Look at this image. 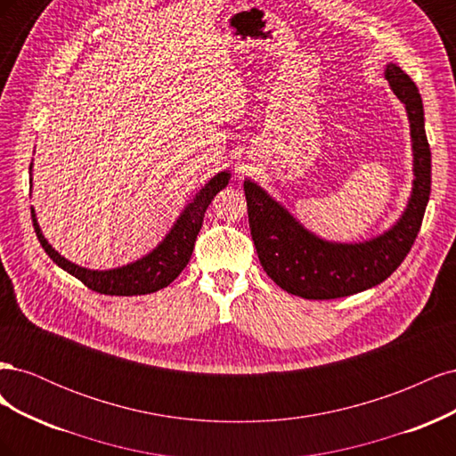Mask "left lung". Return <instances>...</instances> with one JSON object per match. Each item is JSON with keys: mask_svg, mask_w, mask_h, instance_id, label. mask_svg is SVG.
Masks as SVG:
<instances>
[{"mask_svg": "<svg viewBox=\"0 0 456 456\" xmlns=\"http://www.w3.org/2000/svg\"><path fill=\"white\" fill-rule=\"evenodd\" d=\"M384 76L407 110L415 175L405 211L390 230L360 243L325 241L302 226L256 183L249 178L243 183L258 260L270 280L287 293L308 300L362 293L390 278L417 240L432 186V154L424 131L422 99L399 66L388 64Z\"/></svg>", "mask_w": 456, "mask_h": 456, "instance_id": "1", "label": "left lung"}]
</instances>
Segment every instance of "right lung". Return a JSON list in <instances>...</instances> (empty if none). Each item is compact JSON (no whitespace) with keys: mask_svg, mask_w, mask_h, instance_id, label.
<instances>
[{"mask_svg":"<svg viewBox=\"0 0 456 456\" xmlns=\"http://www.w3.org/2000/svg\"><path fill=\"white\" fill-rule=\"evenodd\" d=\"M228 181V171H220L218 175H215L211 181L198 191L196 198L184 207L181 216L176 218V223L173 224L167 236L163 238V241L154 251H150L146 256L131 262V265L112 270H89L74 265V262L64 258L59 251H54L49 241L44 238L34 209L32 223L41 247H44L54 265L61 266L68 273H72L74 278L87 285L91 291L112 297L148 295L167 287L171 281L178 278V273L186 268L191 251H194V243L201 230L207 207H209V203L215 200L220 190L226 188Z\"/></svg>","mask_w":456,"mask_h":456,"instance_id":"add662e5","label":"right lung"}]
</instances>
